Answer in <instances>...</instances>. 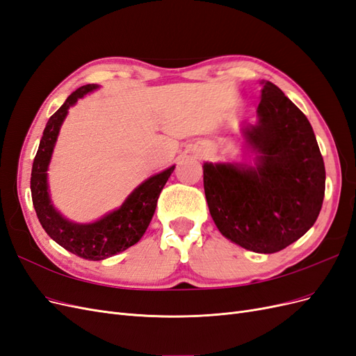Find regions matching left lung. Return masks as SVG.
<instances>
[{
  "label": "left lung",
  "mask_w": 356,
  "mask_h": 356,
  "mask_svg": "<svg viewBox=\"0 0 356 356\" xmlns=\"http://www.w3.org/2000/svg\"><path fill=\"white\" fill-rule=\"evenodd\" d=\"M258 123L243 136L254 165L204 163L203 187L222 236L245 250L273 254L315 224L325 195V166L307 117L263 81Z\"/></svg>",
  "instance_id": "obj_1"
}]
</instances>
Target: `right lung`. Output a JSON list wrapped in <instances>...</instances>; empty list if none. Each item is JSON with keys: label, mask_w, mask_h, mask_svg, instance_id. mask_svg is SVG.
Returning <instances> with one entry per match:
<instances>
[{"label": "right lung", "mask_w": 356, "mask_h": 356, "mask_svg": "<svg viewBox=\"0 0 356 356\" xmlns=\"http://www.w3.org/2000/svg\"><path fill=\"white\" fill-rule=\"evenodd\" d=\"M95 89H98L96 84L81 86L80 89L72 92L60 108L49 118L41 136L34 165H32L31 195L42 229L53 241L65 248L67 251L86 258V260L99 261L127 250L143 238L154 215L160 191L163 190L175 166H170L144 181L129 195L120 208L106 213L98 221L79 224L63 218L53 208L49 196L47 169L59 129L65 120L68 108Z\"/></svg>", "instance_id": "obj_1"}]
</instances>
